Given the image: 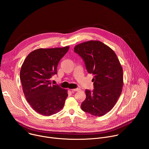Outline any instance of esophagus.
Wrapping results in <instances>:
<instances>
[{"instance_id":"esophagus-1","label":"esophagus","mask_w":149,"mask_h":149,"mask_svg":"<svg viewBox=\"0 0 149 149\" xmlns=\"http://www.w3.org/2000/svg\"><path fill=\"white\" fill-rule=\"evenodd\" d=\"M71 90L72 91H78L80 90V89L78 88H75V89H71Z\"/></svg>"}]
</instances>
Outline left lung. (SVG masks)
I'll use <instances>...</instances> for the list:
<instances>
[{
    "label": "left lung",
    "mask_w": 149,
    "mask_h": 149,
    "mask_svg": "<svg viewBox=\"0 0 149 149\" xmlns=\"http://www.w3.org/2000/svg\"><path fill=\"white\" fill-rule=\"evenodd\" d=\"M74 52L83 59L87 71L94 77V90H86L81 109L95 116L109 112L116 104L123 86V72L115 52L98 40L76 45Z\"/></svg>",
    "instance_id": "1"
}]
</instances>
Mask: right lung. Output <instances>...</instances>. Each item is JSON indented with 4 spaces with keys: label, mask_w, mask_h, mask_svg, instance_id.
I'll list each match as a JSON object with an SVG mask.
<instances>
[{
    "label": "right lung",
    "mask_w": 149,
    "mask_h": 149,
    "mask_svg": "<svg viewBox=\"0 0 149 149\" xmlns=\"http://www.w3.org/2000/svg\"><path fill=\"white\" fill-rule=\"evenodd\" d=\"M70 48H40L31 52L20 72L25 97L32 108L45 116H52L62 109L68 97L67 90L51 85V78L57 74L60 59Z\"/></svg>",
    "instance_id": "1"
}]
</instances>
